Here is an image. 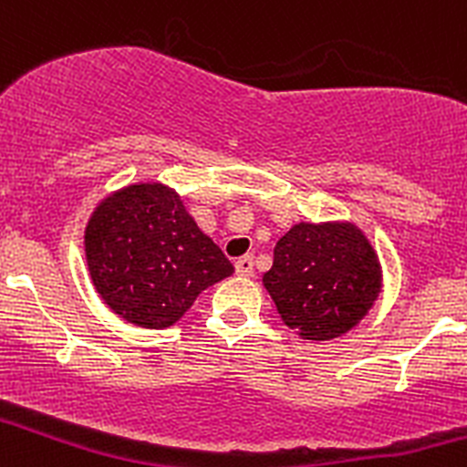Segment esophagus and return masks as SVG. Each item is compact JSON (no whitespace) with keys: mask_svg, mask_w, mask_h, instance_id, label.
<instances>
[{"mask_svg":"<svg viewBox=\"0 0 467 467\" xmlns=\"http://www.w3.org/2000/svg\"><path fill=\"white\" fill-rule=\"evenodd\" d=\"M253 266H255L253 255H244L234 262V269H237V274L244 275V278H253V275H255V269H253Z\"/></svg>","mask_w":467,"mask_h":467,"instance_id":"34e87169","label":"esophagus"}]
</instances>
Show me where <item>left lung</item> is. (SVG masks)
<instances>
[{"label":"left lung","instance_id":"1","mask_svg":"<svg viewBox=\"0 0 467 467\" xmlns=\"http://www.w3.org/2000/svg\"><path fill=\"white\" fill-rule=\"evenodd\" d=\"M285 326L303 339L339 337L381 294V265L354 223H296L262 278Z\"/></svg>","mask_w":467,"mask_h":467}]
</instances>
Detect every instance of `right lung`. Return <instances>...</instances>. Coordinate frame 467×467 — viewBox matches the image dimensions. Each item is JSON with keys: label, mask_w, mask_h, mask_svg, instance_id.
I'll return each mask as SVG.
<instances>
[{"label": "right lung", "mask_w": 467, "mask_h": 467, "mask_svg": "<svg viewBox=\"0 0 467 467\" xmlns=\"http://www.w3.org/2000/svg\"><path fill=\"white\" fill-rule=\"evenodd\" d=\"M84 244L102 301L143 328L173 326L202 289L234 271L178 193L160 182L130 184L104 198Z\"/></svg>", "instance_id": "right-lung-1"}]
</instances>
